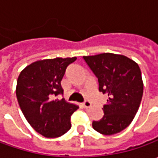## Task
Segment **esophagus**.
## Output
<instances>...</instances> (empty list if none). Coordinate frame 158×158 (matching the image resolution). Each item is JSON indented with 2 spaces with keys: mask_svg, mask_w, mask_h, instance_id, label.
Returning a JSON list of instances; mask_svg holds the SVG:
<instances>
[{
  "mask_svg": "<svg viewBox=\"0 0 158 158\" xmlns=\"http://www.w3.org/2000/svg\"><path fill=\"white\" fill-rule=\"evenodd\" d=\"M82 106L83 108H89V107L91 106V103H90L89 101H85V102L82 103Z\"/></svg>",
  "mask_w": 158,
  "mask_h": 158,
  "instance_id": "1",
  "label": "esophagus"
}]
</instances>
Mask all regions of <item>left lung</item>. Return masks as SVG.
Wrapping results in <instances>:
<instances>
[{
  "label": "left lung",
  "instance_id": "8db88e82",
  "mask_svg": "<svg viewBox=\"0 0 158 158\" xmlns=\"http://www.w3.org/2000/svg\"><path fill=\"white\" fill-rule=\"evenodd\" d=\"M98 79L99 91L109 98L104 116L92 127L102 135H112L127 127L142 101L143 82L138 64L122 54L104 52L83 56Z\"/></svg>",
  "mask_w": 158,
  "mask_h": 158
}]
</instances>
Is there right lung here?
Wrapping results in <instances>:
<instances>
[{"label":"right lung","instance_id":"add662e5","mask_svg":"<svg viewBox=\"0 0 158 158\" xmlns=\"http://www.w3.org/2000/svg\"><path fill=\"white\" fill-rule=\"evenodd\" d=\"M76 60H40L24 68L17 78L15 93L19 106L29 124L43 136H61L71 127L70 117L78 106L54 98L63 93L60 82L67 67Z\"/></svg>","mask_w":158,"mask_h":158}]
</instances>
